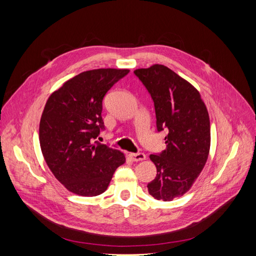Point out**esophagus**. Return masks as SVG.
I'll list each match as a JSON object with an SVG mask.
<instances>
[{"label":"esophagus","instance_id":"obj_1","mask_svg":"<svg viewBox=\"0 0 256 256\" xmlns=\"http://www.w3.org/2000/svg\"><path fill=\"white\" fill-rule=\"evenodd\" d=\"M128 156L132 161H143V160L146 159V156H145L143 152H136V154L130 152Z\"/></svg>","mask_w":256,"mask_h":256}]
</instances>
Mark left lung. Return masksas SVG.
Segmentation results:
<instances>
[{
    "mask_svg": "<svg viewBox=\"0 0 256 256\" xmlns=\"http://www.w3.org/2000/svg\"><path fill=\"white\" fill-rule=\"evenodd\" d=\"M154 100L158 131L168 130L166 148L150 158L157 175L147 188L156 200L184 196L204 168L210 150V122L200 92L164 65L134 72Z\"/></svg>",
    "mask_w": 256,
    "mask_h": 256,
    "instance_id": "1",
    "label": "left lung"
}]
</instances>
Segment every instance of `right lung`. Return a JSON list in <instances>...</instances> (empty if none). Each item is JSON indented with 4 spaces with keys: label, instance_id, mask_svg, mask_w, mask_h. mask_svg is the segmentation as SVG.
Masks as SVG:
<instances>
[{
    "label": "right lung",
    "instance_id": "obj_1",
    "mask_svg": "<svg viewBox=\"0 0 256 256\" xmlns=\"http://www.w3.org/2000/svg\"><path fill=\"white\" fill-rule=\"evenodd\" d=\"M129 69L99 68L79 74L54 90L40 124L46 164L64 187L81 196H96L125 164L122 152L95 138L104 128L102 99Z\"/></svg>",
    "mask_w": 256,
    "mask_h": 256
}]
</instances>
